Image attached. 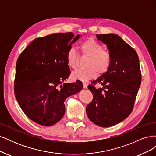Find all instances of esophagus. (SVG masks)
Masks as SVG:
<instances>
[{"label": "esophagus", "mask_w": 156, "mask_h": 156, "mask_svg": "<svg viewBox=\"0 0 156 156\" xmlns=\"http://www.w3.org/2000/svg\"><path fill=\"white\" fill-rule=\"evenodd\" d=\"M83 88H87V86H88V84L86 83H83Z\"/></svg>", "instance_id": "obj_1"}]
</instances>
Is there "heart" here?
Segmentation results:
<instances>
[{
	"instance_id": "obj_1",
	"label": "heart",
	"mask_w": 156,
	"mask_h": 156,
	"mask_svg": "<svg viewBox=\"0 0 156 156\" xmlns=\"http://www.w3.org/2000/svg\"><path fill=\"white\" fill-rule=\"evenodd\" d=\"M80 51L83 56L88 57L85 69H79L73 72L72 78L81 81H87L99 75L105 73L111 64V55L109 52L103 49L102 46L93 38H88L80 45ZM79 56L74 49H70L66 54V60L68 67L76 69Z\"/></svg>"
}]
</instances>
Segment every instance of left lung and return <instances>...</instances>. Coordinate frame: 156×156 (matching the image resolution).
Returning a JSON list of instances; mask_svg holds the SVG:
<instances>
[{"label":"left lung","mask_w":156,"mask_h":156,"mask_svg":"<svg viewBox=\"0 0 156 156\" xmlns=\"http://www.w3.org/2000/svg\"><path fill=\"white\" fill-rule=\"evenodd\" d=\"M96 37L107 45L111 64L105 73L88 86L93 100L87 105L86 112L93 123L107 127L123 121L133 111L141 72L137 53L119 36L97 34ZM96 83L103 87L96 89Z\"/></svg>","instance_id":"left-lung-1"}]
</instances>
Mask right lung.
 <instances>
[{
    "label": "right lung",
    "mask_w": 156,
    "mask_h": 156,
    "mask_svg": "<svg viewBox=\"0 0 156 156\" xmlns=\"http://www.w3.org/2000/svg\"><path fill=\"white\" fill-rule=\"evenodd\" d=\"M79 37L67 32L37 37L17 58L15 96L25 114L37 124L57 123L64 115L66 99L83 88L79 80L62 84L71 73L66 56Z\"/></svg>",
    "instance_id": "right-lung-1"
}]
</instances>
